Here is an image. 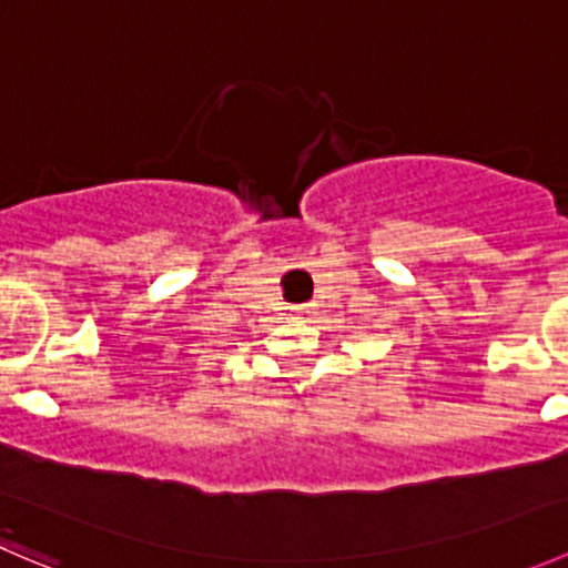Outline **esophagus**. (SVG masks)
Wrapping results in <instances>:
<instances>
[{"instance_id":"esophagus-1","label":"esophagus","mask_w":568,"mask_h":568,"mask_svg":"<svg viewBox=\"0 0 568 568\" xmlns=\"http://www.w3.org/2000/svg\"><path fill=\"white\" fill-rule=\"evenodd\" d=\"M313 311H316V305H311V302H307V305H296V307H294L296 316H311Z\"/></svg>"}]
</instances>
